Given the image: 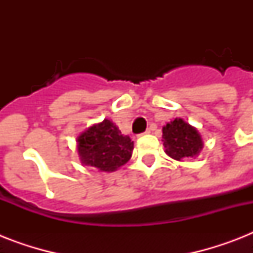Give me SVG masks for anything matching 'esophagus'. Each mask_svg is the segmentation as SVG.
<instances>
[{"instance_id":"esophagus-1","label":"esophagus","mask_w":253,"mask_h":253,"mask_svg":"<svg viewBox=\"0 0 253 253\" xmlns=\"http://www.w3.org/2000/svg\"><path fill=\"white\" fill-rule=\"evenodd\" d=\"M155 130V126H151L150 128H147L146 131H144V132H143V134H150L151 131H154Z\"/></svg>"}]
</instances>
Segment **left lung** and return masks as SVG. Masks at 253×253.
<instances>
[{
  "mask_svg": "<svg viewBox=\"0 0 253 253\" xmlns=\"http://www.w3.org/2000/svg\"><path fill=\"white\" fill-rule=\"evenodd\" d=\"M163 142L167 155L174 160L193 158L202 150V139L198 131L181 118L163 127Z\"/></svg>",
  "mask_w": 253,
  "mask_h": 253,
  "instance_id": "left-lung-1",
  "label": "left lung"
}]
</instances>
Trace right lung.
Here are the masks:
<instances>
[{"instance_id":"add662e5","label":"right lung","mask_w":253,"mask_h":253,"mask_svg":"<svg viewBox=\"0 0 253 253\" xmlns=\"http://www.w3.org/2000/svg\"><path fill=\"white\" fill-rule=\"evenodd\" d=\"M134 143L123 135L114 123L105 119L91 126L79 138V155L85 166L95 167L102 172H113L131 158Z\"/></svg>"}]
</instances>
